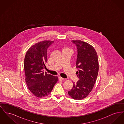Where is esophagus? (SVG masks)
<instances>
[{
    "label": "esophagus",
    "mask_w": 124,
    "mask_h": 124,
    "mask_svg": "<svg viewBox=\"0 0 124 124\" xmlns=\"http://www.w3.org/2000/svg\"><path fill=\"white\" fill-rule=\"evenodd\" d=\"M58 79L59 80H65V79H64V78H62L61 77H58Z\"/></svg>",
    "instance_id": "esophagus-1"
}]
</instances>
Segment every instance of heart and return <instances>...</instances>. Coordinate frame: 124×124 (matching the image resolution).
<instances>
[{"mask_svg":"<svg viewBox=\"0 0 124 124\" xmlns=\"http://www.w3.org/2000/svg\"><path fill=\"white\" fill-rule=\"evenodd\" d=\"M63 51H70V52H72V51H73V50H72L71 48H69V47H65V48H64L63 49Z\"/></svg>","mask_w":124,"mask_h":124,"instance_id":"heart-1","label":"heart"}]
</instances>
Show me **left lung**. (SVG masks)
I'll return each mask as SVG.
<instances>
[{"label":"left lung","mask_w":124,"mask_h":124,"mask_svg":"<svg viewBox=\"0 0 124 124\" xmlns=\"http://www.w3.org/2000/svg\"><path fill=\"white\" fill-rule=\"evenodd\" d=\"M78 50L76 74L79 79L73 82V87L68 94L73 99L81 100L86 98L92 91L96 80L99 63L97 54L90 44L80 40H73Z\"/></svg>","instance_id":"obj_1"}]
</instances>
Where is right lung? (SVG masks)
<instances>
[{"label":"right lung","instance_id":"1","mask_svg":"<svg viewBox=\"0 0 124 124\" xmlns=\"http://www.w3.org/2000/svg\"><path fill=\"white\" fill-rule=\"evenodd\" d=\"M54 41L45 40L31 46L24 58L25 80L30 91L39 98L51 93L58 81L57 76L44 73L47 62V50Z\"/></svg>","mask_w":124,"mask_h":124}]
</instances>
